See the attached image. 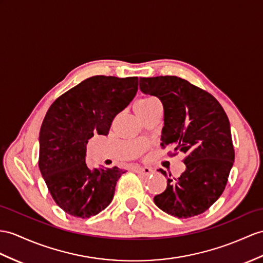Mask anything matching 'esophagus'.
Returning <instances> with one entry per match:
<instances>
[{
    "label": "esophagus",
    "instance_id": "1",
    "mask_svg": "<svg viewBox=\"0 0 263 263\" xmlns=\"http://www.w3.org/2000/svg\"><path fill=\"white\" fill-rule=\"evenodd\" d=\"M135 172L137 173V174H140L143 176H148V175H151L154 173L153 168H151V167H140V166H138V167H135Z\"/></svg>",
    "mask_w": 263,
    "mask_h": 263
}]
</instances>
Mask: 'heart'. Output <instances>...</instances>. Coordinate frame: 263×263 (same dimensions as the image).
Listing matches in <instances>:
<instances>
[{"label":"heart","mask_w":263,"mask_h":263,"mask_svg":"<svg viewBox=\"0 0 263 263\" xmlns=\"http://www.w3.org/2000/svg\"><path fill=\"white\" fill-rule=\"evenodd\" d=\"M157 106H161V105H159V101L155 97L146 96V97L139 98L135 104H134V110H135L136 115L139 118H143Z\"/></svg>","instance_id":"1"}]
</instances>
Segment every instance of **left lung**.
<instances>
[{
  "mask_svg": "<svg viewBox=\"0 0 263 263\" xmlns=\"http://www.w3.org/2000/svg\"><path fill=\"white\" fill-rule=\"evenodd\" d=\"M139 89L163 104L162 147L186 154L180 177L158 170L167 177V186L154 202L178 219L205 212L223 193L234 163L226 111L212 95L176 76L140 78Z\"/></svg>",
  "mask_w": 263,
  "mask_h": 263,
  "instance_id": "1",
  "label": "left lung"
}]
</instances>
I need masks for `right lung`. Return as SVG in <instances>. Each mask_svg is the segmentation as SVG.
Wrapping results in <instances>:
<instances>
[{"mask_svg":"<svg viewBox=\"0 0 263 263\" xmlns=\"http://www.w3.org/2000/svg\"><path fill=\"white\" fill-rule=\"evenodd\" d=\"M138 90L137 77L93 76L60 96L41 125L39 168L54 202L68 214L86 219L105 210L124 171L91 168L88 140L108 135L117 114Z\"/></svg>","mask_w":263,"mask_h":263,"instance_id":"add662e5","label":"right lung"}]
</instances>
